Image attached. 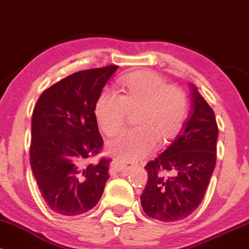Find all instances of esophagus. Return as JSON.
Instances as JSON below:
<instances>
[{"mask_svg":"<svg viewBox=\"0 0 249 249\" xmlns=\"http://www.w3.org/2000/svg\"><path fill=\"white\" fill-rule=\"evenodd\" d=\"M113 167H115L118 172H128L130 170H132L133 166L125 161H115L113 162Z\"/></svg>","mask_w":249,"mask_h":249,"instance_id":"34e87169","label":"esophagus"}]
</instances>
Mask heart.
<instances>
[{
  "instance_id": "obj_1",
  "label": "heart",
  "mask_w": 249,
  "mask_h": 249,
  "mask_svg": "<svg viewBox=\"0 0 249 249\" xmlns=\"http://www.w3.org/2000/svg\"><path fill=\"white\" fill-rule=\"evenodd\" d=\"M123 95L107 90L96 102L99 126L112 134L123 126L128 111L136 115L137 128L123 131L107 142L108 152L123 160H138L177 137L186 118V97L152 71H136L122 81Z\"/></svg>"
}]
</instances>
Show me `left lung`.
Returning <instances> with one entry per match:
<instances>
[{
	"label": "left lung",
	"instance_id": "1",
	"mask_svg": "<svg viewBox=\"0 0 249 249\" xmlns=\"http://www.w3.org/2000/svg\"><path fill=\"white\" fill-rule=\"evenodd\" d=\"M192 112L181 133L154 160L147 162V182L141 196L150 218L172 222L199 206L216 160L218 125L212 107L193 84Z\"/></svg>",
	"mask_w": 249,
	"mask_h": 249
}]
</instances>
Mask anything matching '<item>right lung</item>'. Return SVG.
<instances>
[{"label":"right lung","instance_id":"obj_1","mask_svg":"<svg viewBox=\"0 0 249 249\" xmlns=\"http://www.w3.org/2000/svg\"><path fill=\"white\" fill-rule=\"evenodd\" d=\"M118 65L79 71L44 91L31 119L30 165L51 211L75 216L98 204L110 159L87 164L103 146L96 102Z\"/></svg>","mask_w":249,"mask_h":249}]
</instances>
